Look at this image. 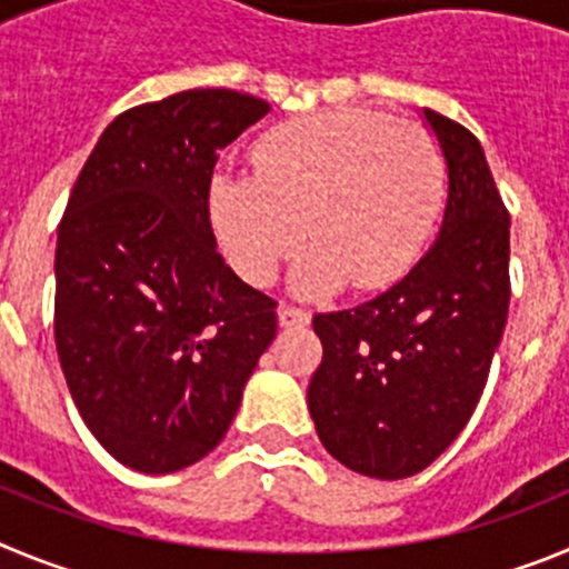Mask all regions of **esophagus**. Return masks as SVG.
Instances as JSON below:
<instances>
[{"instance_id":"34e87169","label":"esophagus","mask_w":569,"mask_h":569,"mask_svg":"<svg viewBox=\"0 0 569 569\" xmlns=\"http://www.w3.org/2000/svg\"><path fill=\"white\" fill-rule=\"evenodd\" d=\"M279 325L281 328H308L310 313L301 308H281L279 310Z\"/></svg>"}]
</instances>
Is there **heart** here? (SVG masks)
<instances>
[{
  "label": "heart",
  "mask_w": 569,
  "mask_h": 569,
  "mask_svg": "<svg viewBox=\"0 0 569 569\" xmlns=\"http://www.w3.org/2000/svg\"><path fill=\"white\" fill-rule=\"evenodd\" d=\"M445 204V159L419 124L367 110H321L261 136L253 173L210 182L216 239L241 279L270 284L313 241L296 270L301 296L399 281L425 250ZM306 228H300V222Z\"/></svg>",
  "instance_id": "heart-1"
}]
</instances>
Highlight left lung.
Here are the masks:
<instances>
[{
  "instance_id": "8db88e82",
  "label": "left lung",
  "mask_w": 569,
  "mask_h": 569,
  "mask_svg": "<svg viewBox=\"0 0 569 569\" xmlns=\"http://www.w3.org/2000/svg\"><path fill=\"white\" fill-rule=\"evenodd\" d=\"M425 119L447 164L439 236L390 290L313 316L316 433L336 461L387 481L433 465L465 430L510 308V213L485 150L465 124Z\"/></svg>"
}]
</instances>
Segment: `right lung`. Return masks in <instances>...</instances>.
<instances>
[{
	"label": "right lung",
	"mask_w": 569,
	"mask_h": 569,
	"mask_svg": "<svg viewBox=\"0 0 569 569\" xmlns=\"http://www.w3.org/2000/svg\"><path fill=\"white\" fill-rule=\"evenodd\" d=\"M268 110L228 88L124 110L70 190L57 353L88 430L130 470L204 459L276 339V301L224 264L210 224L219 150Z\"/></svg>",
	"instance_id": "right-lung-1"
}]
</instances>
